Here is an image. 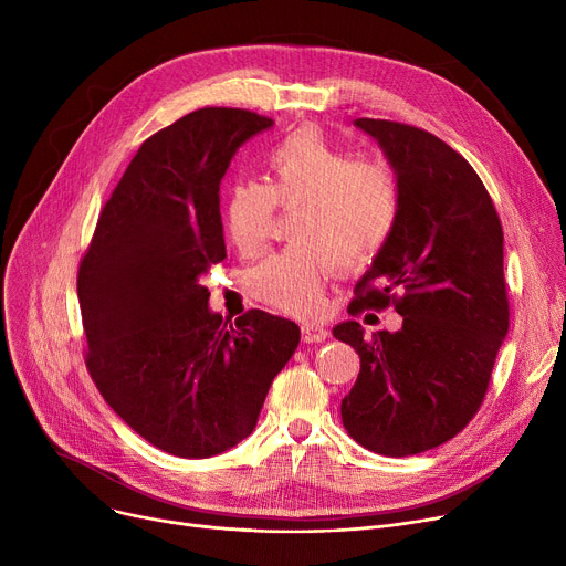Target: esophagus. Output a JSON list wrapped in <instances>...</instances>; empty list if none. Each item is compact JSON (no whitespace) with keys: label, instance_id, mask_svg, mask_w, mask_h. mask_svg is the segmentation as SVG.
<instances>
[{"label":"esophagus","instance_id":"1","mask_svg":"<svg viewBox=\"0 0 566 566\" xmlns=\"http://www.w3.org/2000/svg\"><path fill=\"white\" fill-rule=\"evenodd\" d=\"M301 333H303V342L305 344H318V342H325L328 339V331L323 328V325H318V323H303V328H301Z\"/></svg>","mask_w":566,"mask_h":566}]
</instances>
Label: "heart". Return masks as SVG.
I'll list each match as a JSON object with an SVG mask.
<instances>
[{"mask_svg": "<svg viewBox=\"0 0 566 566\" xmlns=\"http://www.w3.org/2000/svg\"><path fill=\"white\" fill-rule=\"evenodd\" d=\"M268 181H241L227 192L222 224L231 245L254 254L271 233L275 206L303 211L293 238L301 241L263 259L248 273L256 301L291 316H316L323 284L335 271L367 265L390 241L401 213L392 169L355 160L316 126H303L265 154Z\"/></svg>", "mask_w": 566, "mask_h": 566, "instance_id": "b5f03b06", "label": "heart"}]
</instances>
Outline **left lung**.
<instances>
[{"label": "left lung", "instance_id": "1", "mask_svg": "<svg viewBox=\"0 0 566 566\" xmlns=\"http://www.w3.org/2000/svg\"><path fill=\"white\" fill-rule=\"evenodd\" d=\"M353 124L388 158L401 213L355 284L350 312L395 303L403 323L369 339L358 321L333 328L360 355L358 380L342 399V422L363 448L410 457L454 438L486 395L510 331L502 227L482 178L452 146L382 118Z\"/></svg>", "mask_w": 566, "mask_h": 566}]
</instances>
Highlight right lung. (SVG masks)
Returning <instances> with one entry per match:
<instances>
[{"instance_id":"right-lung-1","label":"right lung","mask_w":566,"mask_h":566,"mask_svg":"<svg viewBox=\"0 0 566 566\" xmlns=\"http://www.w3.org/2000/svg\"><path fill=\"white\" fill-rule=\"evenodd\" d=\"M273 124L203 107L148 137L80 263L88 374L118 418L174 457H216L248 438L301 342L298 325L261 310L227 328L199 282L227 256L222 176Z\"/></svg>"}]
</instances>
